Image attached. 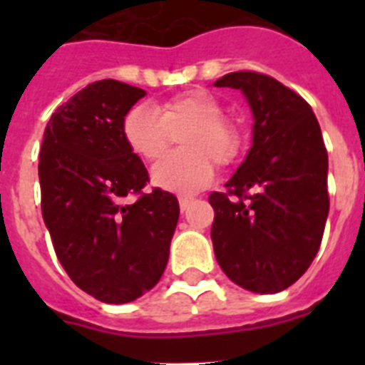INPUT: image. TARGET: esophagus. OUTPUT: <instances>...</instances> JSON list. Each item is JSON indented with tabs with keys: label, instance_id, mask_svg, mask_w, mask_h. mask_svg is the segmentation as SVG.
<instances>
[{
	"label": "esophagus",
	"instance_id": "obj_1",
	"mask_svg": "<svg viewBox=\"0 0 365 365\" xmlns=\"http://www.w3.org/2000/svg\"><path fill=\"white\" fill-rule=\"evenodd\" d=\"M190 205H192V199H188V197H180L179 199V206H180V212H182V214L188 210Z\"/></svg>",
	"mask_w": 365,
	"mask_h": 365
}]
</instances>
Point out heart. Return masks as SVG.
<instances>
[{
  "mask_svg": "<svg viewBox=\"0 0 365 365\" xmlns=\"http://www.w3.org/2000/svg\"><path fill=\"white\" fill-rule=\"evenodd\" d=\"M222 117L225 111L214 96L188 91L166 100L159 109L148 104L131 108L122 120V135L137 157L155 160L170 148L173 135L182 133V151L155 164L151 182L157 188L190 195L214 180V160L225 166L240 153V131Z\"/></svg>",
  "mask_w": 365,
  "mask_h": 365,
  "instance_id": "b5f03b06",
  "label": "heart"
}]
</instances>
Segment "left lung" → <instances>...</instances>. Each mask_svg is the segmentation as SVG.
<instances>
[{
	"label": "left lung",
	"instance_id": "left-lung-1",
	"mask_svg": "<svg viewBox=\"0 0 365 365\" xmlns=\"http://www.w3.org/2000/svg\"><path fill=\"white\" fill-rule=\"evenodd\" d=\"M215 87L240 89L252 109V148L210 205L212 243L235 285L274 294L309 269L329 214L327 150L311 106L272 76L235 71Z\"/></svg>",
	"mask_w": 365,
	"mask_h": 365
}]
</instances>
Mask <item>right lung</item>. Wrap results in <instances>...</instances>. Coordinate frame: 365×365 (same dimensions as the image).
Masks as SVG:
<instances>
[{
    "mask_svg": "<svg viewBox=\"0 0 365 365\" xmlns=\"http://www.w3.org/2000/svg\"><path fill=\"white\" fill-rule=\"evenodd\" d=\"M144 95L118 80L89 83L53 113L41 143V214L56 256L104 303L133 302L159 283L179 221L173 193H143L148 170L122 135Z\"/></svg>",
    "mask_w": 365,
    "mask_h": 365,
    "instance_id": "right-lung-1",
    "label": "right lung"
}]
</instances>
